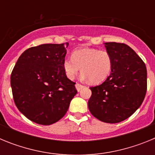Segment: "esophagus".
<instances>
[{
  "instance_id": "esophagus-1",
  "label": "esophagus",
  "mask_w": 155,
  "mask_h": 155,
  "mask_svg": "<svg viewBox=\"0 0 155 155\" xmlns=\"http://www.w3.org/2000/svg\"><path fill=\"white\" fill-rule=\"evenodd\" d=\"M75 87H76V89L78 90V91H80L81 90L82 87H84V86L81 84H78V83H76V84H75Z\"/></svg>"
}]
</instances>
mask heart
Instances as JSON below:
<instances>
[{
    "label": "heart",
    "mask_w": 155,
    "mask_h": 155,
    "mask_svg": "<svg viewBox=\"0 0 155 155\" xmlns=\"http://www.w3.org/2000/svg\"><path fill=\"white\" fill-rule=\"evenodd\" d=\"M63 68L70 80L74 79L78 72L82 77L93 84L104 81L110 74L113 68V59L110 53L95 48H81L72 53L71 58L63 61Z\"/></svg>",
    "instance_id": "1"
}]
</instances>
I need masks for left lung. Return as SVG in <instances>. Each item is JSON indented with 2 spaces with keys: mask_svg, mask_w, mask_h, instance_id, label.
Instances as JSON below:
<instances>
[{
  "mask_svg": "<svg viewBox=\"0 0 155 155\" xmlns=\"http://www.w3.org/2000/svg\"><path fill=\"white\" fill-rule=\"evenodd\" d=\"M113 68L100 85L90 87L88 109L98 120L116 124L134 114L147 91V68L133 49L124 43L105 42Z\"/></svg>",
  "mask_w": 155,
  "mask_h": 155,
  "instance_id": "8db88e82",
  "label": "left lung"
}]
</instances>
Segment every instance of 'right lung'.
<instances>
[{"label":"right lung","mask_w":155,"mask_h":155,"mask_svg":"<svg viewBox=\"0 0 155 155\" xmlns=\"http://www.w3.org/2000/svg\"><path fill=\"white\" fill-rule=\"evenodd\" d=\"M69 43L42 44L19 57L11 75L18 110L31 121L51 125L66 114L78 91L63 68Z\"/></svg>","instance_id":"add662e5"}]
</instances>
